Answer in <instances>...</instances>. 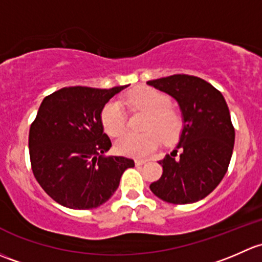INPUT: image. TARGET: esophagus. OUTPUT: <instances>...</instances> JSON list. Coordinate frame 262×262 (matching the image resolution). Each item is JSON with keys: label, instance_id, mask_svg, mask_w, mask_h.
Here are the masks:
<instances>
[{"label": "esophagus", "instance_id": "esophagus-1", "mask_svg": "<svg viewBox=\"0 0 262 262\" xmlns=\"http://www.w3.org/2000/svg\"><path fill=\"white\" fill-rule=\"evenodd\" d=\"M145 163H146V160H141V159H136V160H135V164H136L137 166H140V165H144Z\"/></svg>", "mask_w": 262, "mask_h": 262}]
</instances>
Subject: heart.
I'll use <instances>...</instances> for the list:
<instances>
[{"instance_id":"1","label":"heart","mask_w":262,"mask_h":262,"mask_svg":"<svg viewBox=\"0 0 262 262\" xmlns=\"http://www.w3.org/2000/svg\"><path fill=\"white\" fill-rule=\"evenodd\" d=\"M125 103L134 111L147 113L142 134L126 132L115 142L118 152L135 158H146L159 147L161 140L172 142L183 130L182 113L170 104V98L163 92L150 87L131 91ZM102 126L110 136H117L126 127V115L120 102L111 101L101 113Z\"/></svg>"}]
</instances>
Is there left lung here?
Masks as SVG:
<instances>
[{"instance_id":"8db88e82","label":"left lung","mask_w":262,"mask_h":262,"mask_svg":"<svg viewBox=\"0 0 262 262\" xmlns=\"http://www.w3.org/2000/svg\"><path fill=\"white\" fill-rule=\"evenodd\" d=\"M147 84L175 98L183 116L177 150L159 161L163 175L150 189L168 203L201 201L215 189L230 165L234 128L227 103L220 91L194 75L174 74Z\"/></svg>"}]
</instances>
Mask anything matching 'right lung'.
<instances>
[{
	"mask_svg": "<svg viewBox=\"0 0 262 262\" xmlns=\"http://www.w3.org/2000/svg\"><path fill=\"white\" fill-rule=\"evenodd\" d=\"M127 85L98 90L66 87L42 99L29 132L31 169L56 203L97 208L113 195L132 159L106 156L112 146L103 132L104 104Z\"/></svg>",
	"mask_w": 262,
	"mask_h": 262,
	"instance_id": "add662e5",
	"label": "right lung"
}]
</instances>
